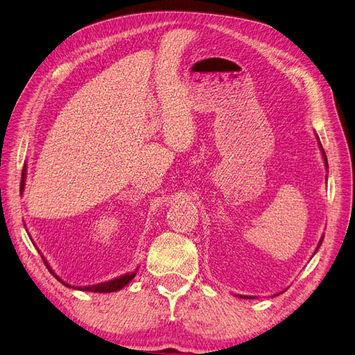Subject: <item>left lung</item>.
<instances>
[{
	"instance_id": "1",
	"label": "left lung",
	"mask_w": 355,
	"mask_h": 355,
	"mask_svg": "<svg viewBox=\"0 0 355 355\" xmlns=\"http://www.w3.org/2000/svg\"><path fill=\"white\" fill-rule=\"evenodd\" d=\"M320 144V142H318ZM320 149H321V154H323V158H324V163H326V168H329V164H327V157H326V153H324V149H323V146H321V144H320ZM323 239L324 237H321V240H320V244L323 243ZM320 244H318V247H320ZM318 247H317V250H318ZM315 250V252H317ZM240 297H245V299H252V296H241V295H239Z\"/></svg>"
}]
</instances>
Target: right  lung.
<instances>
[{
    "label": "right lung",
    "mask_w": 355,
    "mask_h": 355,
    "mask_svg": "<svg viewBox=\"0 0 355 355\" xmlns=\"http://www.w3.org/2000/svg\"><path fill=\"white\" fill-rule=\"evenodd\" d=\"M25 179H26V166H25V167H24V170H22V182H20V191H24V188H25ZM41 257H42V256H41ZM42 261H44L46 266L49 268V271H50L53 275H55L60 283H63V284H65L67 287L78 288V290H85V292H94V293H111V292H116V290H120V288H123L125 284L130 283V282L133 280V278H135V275H136V272H132V274H124V275L118 277V278H114V280H111V282H106V283H99V284H94V286H85V287H73V286L67 284L65 282H62V280H60V278L55 274V271L51 270L50 265L47 263V261L44 259V257H42Z\"/></svg>",
    "instance_id": "1"
}]
</instances>
